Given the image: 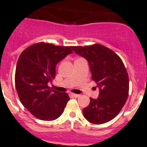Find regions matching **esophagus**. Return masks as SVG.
<instances>
[{
	"mask_svg": "<svg viewBox=\"0 0 147 147\" xmlns=\"http://www.w3.org/2000/svg\"><path fill=\"white\" fill-rule=\"evenodd\" d=\"M71 95L73 96H74V97H79L80 96V94H74V93H71Z\"/></svg>",
	"mask_w": 147,
	"mask_h": 147,
	"instance_id": "1",
	"label": "esophagus"
}]
</instances>
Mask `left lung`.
<instances>
[{
  "label": "left lung",
  "mask_w": 147,
  "mask_h": 147,
  "mask_svg": "<svg viewBox=\"0 0 147 147\" xmlns=\"http://www.w3.org/2000/svg\"><path fill=\"white\" fill-rule=\"evenodd\" d=\"M71 48L88 60L91 78L100 88L98 98H90L88 106L83 109L85 118L94 124L109 122L121 111L129 95V81L123 62L111 49L100 44Z\"/></svg>",
  "instance_id": "8db88e82"
}]
</instances>
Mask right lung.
Instances as JSON below:
<instances>
[{
	"instance_id": "right-lung-1",
	"label": "right lung",
	"mask_w": 147,
	"mask_h": 147,
	"mask_svg": "<svg viewBox=\"0 0 147 147\" xmlns=\"http://www.w3.org/2000/svg\"><path fill=\"white\" fill-rule=\"evenodd\" d=\"M71 47L38 42L20 55L15 84L20 101L32 115L42 120H54L63 113L70 100L67 93L47 86L56 76V65L69 53Z\"/></svg>"
}]
</instances>
